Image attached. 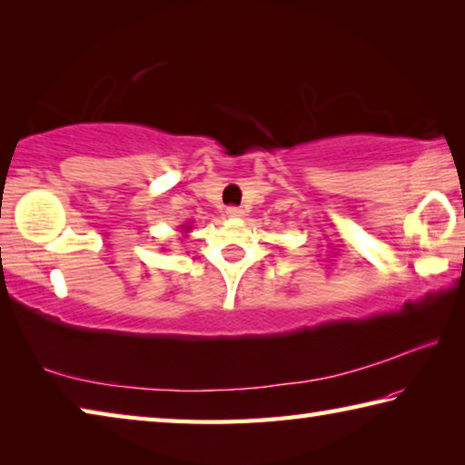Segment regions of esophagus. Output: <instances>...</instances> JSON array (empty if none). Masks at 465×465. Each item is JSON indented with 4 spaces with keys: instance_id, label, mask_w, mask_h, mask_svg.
<instances>
[{
    "instance_id": "obj_1",
    "label": "esophagus",
    "mask_w": 465,
    "mask_h": 465,
    "mask_svg": "<svg viewBox=\"0 0 465 465\" xmlns=\"http://www.w3.org/2000/svg\"><path fill=\"white\" fill-rule=\"evenodd\" d=\"M227 215H230V217H243V209L232 204V207H227Z\"/></svg>"
}]
</instances>
